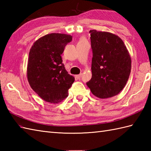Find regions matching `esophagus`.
I'll return each mask as SVG.
<instances>
[{"label":"esophagus","instance_id":"esophagus-1","mask_svg":"<svg viewBox=\"0 0 151 151\" xmlns=\"http://www.w3.org/2000/svg\"><path fill=\"white\" fill-rule=\"evenodd\" d=\"M81 76H82V74H80V75H76V76H75V77H76V78H77V79H81Z\"/></svg>","mask_w":151,"mask_h":151}]
</instances>
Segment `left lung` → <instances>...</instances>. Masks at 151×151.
Here are the masks:
<instances>
[{"instance_id":"8db88e82","label":"left lung","mask_w":151,"mask_h":151,"mask_svg":"<svg viewBox=\"0 0 151 151\" xmlns=\"http://www.w3.org/2000/svg\"><path fill=\"white\" fill-rule=\"evenodd\" d=\"M91 79L86 84L100 99L118 95L129 80L131 58L121 38L108 32L91 30Z\"/></svg>"}]
</instances>
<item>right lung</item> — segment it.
<instances>
[{
    "instance_id": "1",
    "label": "right lung",
    "mask_w": 151,
    "mask_h": 151,
    "mask_svg": "<svg viewBox=\"0 0 151 151\" xmlns=\"http://www.w3.org/2000/svg\"><path fill=\"white\" fill-rule=\"evenodd\" d=\"M70 35L52 33L39 38L32 46L27 75L31 88L45 101L57 104L68 97L75 77L68 74L62 54Z\"/></svg>"
}]
</instances>
